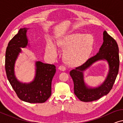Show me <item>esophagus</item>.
Wrapping results in <instances>:
<instances>
[{"instance_id":"obj_1","label":"esophagus","mask_w":123,"mask_h":123,"mask_svg":"<svg viewBox=\"0 0 123 123\" xmlns=\"http://www.w3.org/2000/svg\"><path fill=\"white\" fill-rule=\"evenodd\" d=\"M59 69L61 70V71H65L66 68H65V67L64 66H63V65H60V66L59 67Z\"/></svg>"}]
</instances>
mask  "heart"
Here are the masks:
<instances>
[{"instance_id": "heart-1", "label": "heart", "mask_w": 123, "mask_h": 123, "mask_svg": "<svg viewBox=\"0 0 123 123\" xmlns=\"http://www.w3.org/2000/svg\"><path fill=\"white\" fill-rule=\"evenodd\" d=\"M95 38L91 35L73 33L60 38L56 41L58 46L65 49L63 58L72 66H79L85 64L93 51ZM45 53L51 58H56L58 50L52 41L47 42Z\"/></svg>"}]
</instances>
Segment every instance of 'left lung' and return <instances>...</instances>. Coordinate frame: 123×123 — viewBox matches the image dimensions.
<instances>
[{"mask_svg":"<svg viewBox=\"0 0 123 123\" xmlns=\"http://www.w3.org/2000/svg\"><path fill=\"white\" fill-rule=\"evenodd\" d=\"M103 43L97 54L89 59L81 66L70 72L74 82V94L80 101L91 102L106 95L111 90L119 71V48L117 43L107 32H103ZM100 60L106 61L109 71L105 80L101 85L96 87H90L84 80L83 72L93 63Z\"/></svg>","mask_w":123,"mask_h":123,"instance_id":"1","label":"left lung"}]
</instances>
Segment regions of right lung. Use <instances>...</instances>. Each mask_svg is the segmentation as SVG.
<instances>
[{
    "mask_svg": "<svg viewBox=\"0 0 123 123\" xmlns=\"http://www.w3.org/2000/svg\"><path fill=\"white\" fill-rule=\"evenodd\" d=\"M28 29L20 28L8 43L5 60L6 77L19 99L29 103H43L51 95V82L56 72L55 65L40 61L35 62L34 79L29 83L21 82L15 75V63L19 53H22L21 48L29 45L27 37Z\"/></svg>",
    "mask_w": 123,
    "mask_h": 123,
    "instance_id": "add662e5",
    "label": "right lung"
}]
</instances>
